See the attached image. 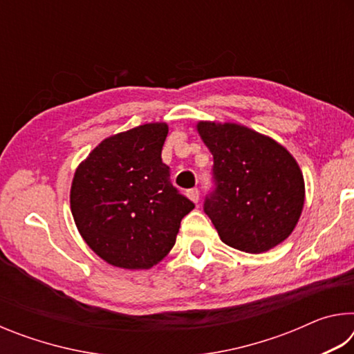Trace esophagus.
Instances as JSON below:
<instances>
[{"label": "esophagus", "instance_id": "1", "mask_svg": "<svg viewBox=\"0 0 354 354\" xmlns=\"http://www.w3.org/2000/svg\"><path fill=\"white\" fill-rule=\"evenodd\" d=\"M187 196L194 203H198V200H200V190H198V187H194V189L187 190Z\"/></svg>", "mask_w": 354, "mask_h": 354}]
</instances>
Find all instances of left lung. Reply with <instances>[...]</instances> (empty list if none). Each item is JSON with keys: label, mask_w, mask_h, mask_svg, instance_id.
<instances>
[{"label": "left lung", "mask_w": 354, "mask_h": 354, "mask_svg": "<svg viewBox=\"0 0 354 354\" xmlns=\"http://www.w3.org/2000/svg\"><path fill=\"white\" fill-rule=\"evenodd\" d=\"M212 153V189L205 212L221 241L245 253H262L290 236L301 215L304 181L279 143L234 123L200 122Z\"/></svg>", "instance_id": "left-lung-1"}]
</instances>
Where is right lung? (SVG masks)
<instances>
[{
    "label": "right lung",
    "mask_w": 354,
    "mask_h": 354,
    "mask_svg": "<svg viewBox=\"0 0 354 354\" xmlns=\"http://www.w3.org/2000/svg\"><path fill=\"white\" fill-rule=\"evenodd\" d=\"M167 134L165 123H148L112 136L75 173L70 205L77 231L112 266L153 267L195 207L171 184L160 158Z\"/></svg>",
    "instance_id": "1"
}]
</instances>
